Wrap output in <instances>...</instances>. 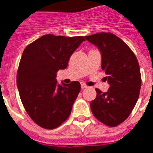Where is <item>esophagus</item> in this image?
<instances>
[{"mask_svg": "<svg viewBox=\"0 0 153 153\" xmlns=\"http://www.w3.org/2000/svg\"><path fill=\"white\" fill-rule=\"evenodd\" d=\"M81 87H82V89H85V88H86V87H87V86H86L85 83H82L81 84Z\"/></svg>", "mask_w": 153, "mask_h": 153, "instance_id": "obj_1", "label": "esophagus"}]
</instances>
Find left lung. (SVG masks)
<instances>
[{
    "mask_svg": "<svg viewBox=\"0 0 153 153\" xmlns=\"http://www.w3.org/2000/svg\"><path fill=\"white\" fill-rule=\"evenodd\" d=\"M102 55V69L109 84L107 92L96 88L97 97L91 102L94 116L105 126L114 127L129 116L140 94L141 86L137 59L127 44L109 32L85 36Z\"/></svg>",
    "mask_w": 153,
    "mask_h": 153,
    "instance_id": "obj_1",
    "label": "left lung"
}]
</instances>
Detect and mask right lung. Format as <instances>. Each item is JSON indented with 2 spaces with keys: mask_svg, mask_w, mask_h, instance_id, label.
Returning <instances> with one entry per match:
<instances>
[{
  "mask_svg": "<svg viewBox=\"0 0 153 153\" xmlns=\"http://www.w3.org/2000/svg\"><path fill=\"white\" fill-rule=\"evenodd\" d=\"M86 39L48 34L27 45L22 54L16 84L25 110L42 128L64 122L81 90L79 82L57 83L56 73L67 67L71 55Z\"/></svg>",
  "mask_w": 153,
  "mask_h": 153,
  "instance_id": "add662e5",
  "label": "right lung"
}]
</instances>
